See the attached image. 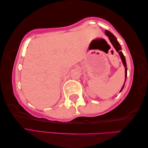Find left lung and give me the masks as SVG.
<instances>
[{
	"label": "left lung",
	"mask_w": 148,
	"mask_h": 148,
	"mask_svg": "<svg viewBox=\"0 0 148 148\" xmlns=\"http://www.w3.org/2000/svg\"><path fill=\"white\" fill-rule=\"evenodd\" d=\"M105 33L107 37H108L109 38V40L111 42V44H112L113 47L115 48V49L116 50V51H117L119 54L120 56V58L121 59V61L123 62V64L124 65L125 68V83L124 84H123V87L120 90V92L123 90V88H124V86H125V81L126 80H127V63H126V60H125V58L124 56V55H123V52L121 51V45L119 44V42L117 41V38H116L114 35H113L112 33H111L110 31H109L108 30H106L105 31Z\"/></svg>",
	"instance_id": "8db88e82"
}]
</instances>
